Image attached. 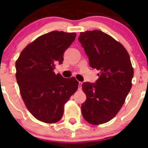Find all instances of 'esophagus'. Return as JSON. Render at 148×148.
<instances>
[{
	"label": "esophagus",
	"mask_w": 148,
	"mask_h": 148,
	"mask_svg": "<svg viewBox=\"0 0 148 148\" xmlns=\"http://www.w3.org/2000/svg\"><path fill=\"white\" fill-rule=\"evenodd\" d=\"M82 82H79V87H78L79 90H82Z\"/></svg>",
	"instance_id": "34e87169"
}]
</instances>
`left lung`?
<instances>
[{"label": "left lung", "mask_w": 148, "mask_h": 148, "mask_svg": "<svg viewBox=\"0 0 148 148\" xmlns=\"http://www.w3.org/2000/svg\"><path fill=\"white\" fill-rule=\"evenodd\" d=\"M78 39L90 66L99 71L96 83L82 85L86 96L81 107L82 116L92 125L106 123L119 112L132 87L134 70L129 53L122 44L99 30L81 32Z\"/></svg>", "instance_id": "1"}]
</instances>
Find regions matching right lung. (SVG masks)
I'll return each instance as SVG.
<instances>
[{"label": "right lung", "mask_w": 148, "mask_h": 148, "mask_svg": "<svg viewBox=\"0 0 148 148\" xmlns=\"http://www.w3.org/2000/svg\"><path fill=\"white\" fill-rule=\"evenodd\" d=\"M75 33L51 31L30 43L16 62V77L25 105L41 122L55 123L62 119L64 104L77 90L74 77L64 78L53 71L62 64L66 49Z\"/></svg>", "instance_id": "right-lung-1"}]
</instances>
